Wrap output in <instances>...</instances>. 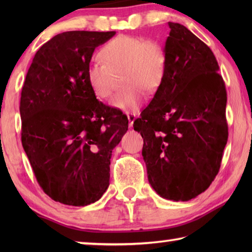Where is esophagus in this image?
Here are the masks:
<instances>
[{"mask_svg":"<svg viewBox=\"0 0 252 252\" xmlns=\"http://www.w3.org/2000/svg\"><path fill=\"white\" fill-rule=\"evenodd\" d=\"M136 116L134 113H127V120H129V126H133V122L135 121Z\"/></svg>","mask_w":252,"mask_h":252,"instance_id":"obj_1","label":"esophagus"}]
</instances>
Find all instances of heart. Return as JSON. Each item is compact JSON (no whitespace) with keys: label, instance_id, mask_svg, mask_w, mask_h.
<instances>
[{"label":"heart","instance_id":"obj_1","mask_svg":"<svg viewBox=\"0 0 252 252\" xmlns=\"http://www.w3.org/2000/svg\"><path fill=\"white\" fill-rule=\"evenodd\" d=\"M103 61L89 66L88 82L100 99L112 96L117 75L125 73L126 90L114 97L111 105L123 112H135L143 104L146 93L153 92L164 76L167 57L162 46L143 37L119 35L103 45L99 53Z\"/></svg>","mask_w":252,"mask_h":252}]
</instances>
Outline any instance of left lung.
Here are the masks:
<instances>
[{"label":"left lung","mask_w":252,"mask_h":252,"mask_svg":"<svg viewBox=\"0 0 252 252\" xmlns=\"http://www.w3.org/2000/svg\"><path fill=\"white\" fill-rule=\"evenodd\" d=\"M164 76L133 123L148 180L160 197L188 201L219 172L228 141L227 91L216 57L185 25L169 22Z\"/></svg>","instance_id":"obj_1"}]
</instances>
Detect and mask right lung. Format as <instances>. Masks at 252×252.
I'll use <instances>...</instances> for the list:
<instances>
[{"instance_id":"add662e5","label":"right lung","mask_w":252,"mask_h":252,"mask_svg":"<svg viewBox=\"0 0 252 252\" xmlns=\"http://www.w3.org/2000/svg\"><path fill=\"white\" fill-rule=\"evenodd\" d=\"M114 34L53 36L34 55L21 93L24 151L44 192L67 206L102 197L112 150L127 130V118L97 100L87 78L95 48Z\"/></svg>"}]
</instances>
